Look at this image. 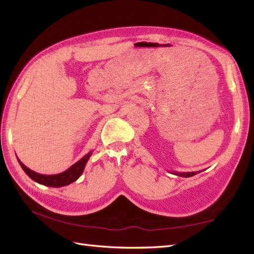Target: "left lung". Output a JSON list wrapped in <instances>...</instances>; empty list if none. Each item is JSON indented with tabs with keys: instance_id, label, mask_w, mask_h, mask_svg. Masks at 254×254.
<instances>
[{
	"instance_id": "1",
	"label": "left lung",
	"mask_w": 254,
	"mask_h": 254,
	"mask_svg": "<svg viewBox=\"0 0 254 254\" xmlns=\"http://www.w3.org/2000/svg\"><path fill=\"white\" fill-rule=\"evenodd\" d=\"M172 175H176V176H179V177H183V178H189V177H192L194 175L197 174V171H192V172H178V171H172L171 172Z\"/></svg>"
}]
</instances>
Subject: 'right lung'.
<instances>
[{
  "mask_svg": "<svg viewBox=\"0 0 254 254\" xmlns=\"http://www.w3.org/2000/svg\"><path fill=\"white\" fill-rule=\"evenodd\" d=\"M93 154V152H89L88 154H86L82 159H79L77 163H75L72 165L69 168L65 171L61 172V174L58 175H41L38 174V172L32 171L29 169L28 167H26L21 161L17 158L19 165L21 166V168L26 172V175L28 176L30 179L36 181L37 183H40V185H44L47 187H53V188H60L64 186H68L69 183H72L74 181H76L80 175L83 174V171L85 169V166L87 164V161L89 157Z\"/></svg>",
  "mask_w": 254,
  "mask_h": 254,
  "instance_id": "obj_1",
  "label": "right lung"
}]
</instances>
